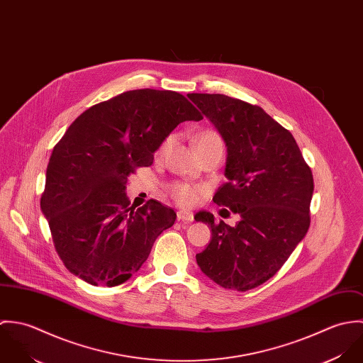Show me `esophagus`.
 Wrapping results in <instances>:
<instances>
[{"label":"esophagus","mask_w":363,"mask_h":363,"mask_svg":"<svg viewBox=\"0 0 363 363\" xmlns=\"http://www.w3.org/2000/svg\"><path fill=\"white\" fill-rule=\"evenodd\" d=\"M177 219L179 220H183V222H191L194 219V215L189 211H184V209H180L177 212Z\"/></svg>","instance_id":"1"}]
</instances>
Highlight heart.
Returning <instances> with one entry per match:
<instances>
[{
  "mask_svg": "<svg viewBox=\"0 0 363 363\" xmlns=\"http://www.w3.org/2000/svg\"><path fill=\"white\" fill-rule=\"evenodd\" d=\"M173 140L174 137L173 135H169L164 138V141L160 144L156 155L162 156L167 150L169 147L173 144ZM196 144H197V148L200 151V154L206 152L209 148L215 147V145H219L222 144V140L219 137L218 133L215 131H203L197 135L196 138ZM169 194L170 197L180 206L183 207H191L194 206L197 201H199V197L201 194V190L193 184H189V183H183V182H174L172 183L169 187Z\"/></svg>",
  "mask_w": 363,
  "mask_h": 363,
  "instance_id": "b5f03b06",
  "label": "heart"
}]
</instances>
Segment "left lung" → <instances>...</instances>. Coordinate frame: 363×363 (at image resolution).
Instances as JSON below:
<instances>
[{
    "mask_svg": "<svg viewBox=\"0 0 363 363\" xmlns=\"http://www.w3.org/2000/svg\"><path fill=\"white\" fill-rule=\"evenodd\" d=\"M222 135L228 182L212 201L240 216L236 226H211L207 249L196 256L201 271L226 289L246 292L274 277L311 226L313 174L292 134L259 106L220 94H189Z\"/></svg>",
    "mask_w": 363,
    "mask_h": 363,
    "instance_id": "1",
    "label": "left lung"
}]
</instances>
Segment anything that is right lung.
<instances>
[{"instance_id":"right-lung-1","label":"right lung","mask_w":363,"mask_h":363,"mask_svg":"<svg viewBox=\"0 0 363 363\" xmlns=\"http://www.w3.org/2000/svg\"><path fill=\"white\" fill-rule=\"evenodd\" d=\"M201 118L182 94L156 89L123 92L75 118L52 150L40 199L69 272L95 286H116L141 268L176 213L156 200L130 206L127 177L152 164L180 123Z\"/></svg>"}]
</instances>
